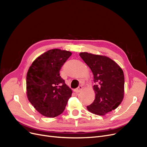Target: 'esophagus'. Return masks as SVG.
Returning a JSON list of instances; mask_svg holds the SVG:
<instances>
[{
  "label": "esophagus",
  "instance_id": "esophagus-1",
  "mask_svg": "<svg viewBox=\"0 0 147 147\" xmlns=\"http://www.w3.org/2000/svg\"><path fill=\"white\" fill-rule=\"evenodd\" d=\"M82 88H83V87H82V86H81V85H80V86H79V87L78 88H76V89H75L74 90V91L76 92V93H80V92L82 91Z\"/></svg>",
  "mask_w": 147,
  "mask_h": 147
}]
</instances>
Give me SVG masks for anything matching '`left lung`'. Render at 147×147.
<instances>
[{"label":"left lung","mask_w":147,"mask_h":147,"mask_svg":"<svg viewBox=\"0 0 147 147\" xmlns=\"http://www.w3.org/2000/svg\"><path fill=\"white\" fill-rule=\"evenodd\" d=\"M80 57L94 75L95 99L86 107L97 115L104 116L115 110L121 104L124 95V74L122 68L110 58L86 52L80 53Z\"/></svg>","instance_id":"obj_1"}]
</instances>
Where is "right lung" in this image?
Masks as SVG:
<instances>
[{"label":"right lung","instance_id":"right-lung-1","mask_svg":"<svg viewBox=\"0 0 147 147\" xmlns=\"http://www.w3.org/2000/svg\"><path fill=\"white\" fill-rule=\"evenodd\" d=\"M72 53L53 49L32 63L26 74V94L31 104L41 115L54 117L64 111L72 90L59 71Z\"/></svg>","mask_w":147,"mask_h":147}]
</instances>
